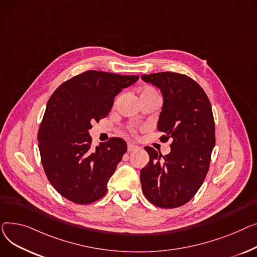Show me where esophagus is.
I'll use <instances>...</instances> for the list:
<instances>
[{"instance_id": "obj_1", "label": "esophagus", "mask_w": 257, "mask_h": 257, "mask_svg": "<svg viewBox=\"0 0 257 257\" xmlns=\"http://www.w3.org/2000/svg\"><path fill=\"white\" fill-rule=\"evenodd\" d=\"M137 148H138V146L133 144V143H128V144H127V150H128V152H133V150L137 149Z\"/></svg>"}]
</instances>
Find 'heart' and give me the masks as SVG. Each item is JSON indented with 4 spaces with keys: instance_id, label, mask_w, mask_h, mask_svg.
<instances>
[{
    "instance_id": "heart-1",
    "label": "heart",
    "mask_w": 257,
    "mask_h": 257,
    "mask_svg": "<svg viewBox=\"0 0 257 257\" xmlns=\"http://www.w3.org/2000/svg\"><path fill=\"white\" fill-rule=\"evenodd\" d=\"M153 95H159V94L152 88H145L142 90L140 96H153Z\"/></svg>"
}]
</instances>
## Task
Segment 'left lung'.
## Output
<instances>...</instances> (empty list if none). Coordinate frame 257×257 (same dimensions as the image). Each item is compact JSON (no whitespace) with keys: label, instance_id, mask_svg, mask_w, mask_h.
Returning <instances> with one entry per match:
<instances>
[{"label":"left lung","instance_id":"8db88e82","mask_svg":"<svg viewBox=\"0 0 257 257\" xmlns=\"http://www.w3.org/2000/svg\"><path fill=\"white\" fill-rule=\"evenodd\" d=\"M141 79L161 90L158 130L165 133L163 142L172 141L166 156L145 147L149 162L140 173L142 191L159 207L182 206L197 193L208 171L216 142L212 105L203 89L185 74L159 72Z\"/></svg>","mask_w":257,"mask_h":257}]
</instances>
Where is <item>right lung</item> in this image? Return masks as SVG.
Segmentation results:
<instances>
[{"instance_id":"1","label":"right lung","mask_w":257,"mask_h":257,"mask_svg":"<svg viewBox=\"0 0 257 257\" xmlns=\"http://www.w3.org/2000/svg\"><path fill=\"white\" fill-rule=\"evenodd\" d=\"M138 79L88 70L63 83L50 97L38 131V147L48 179L66 199L88 204L107 193L126 142L111 138L93 148L89 130L108 115L115 96Z\"/></svg>"}]
</instances>
